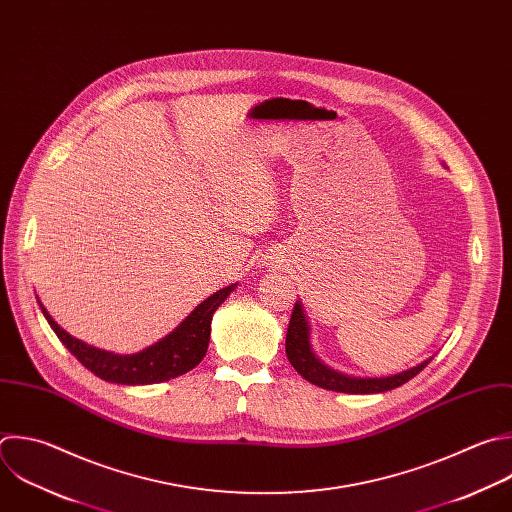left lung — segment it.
I'll list each match as a JSON object with an SVG mask.
<instances>
[{"label": "left lung", "instance_id": "left-lung-1", "mask_svg": "<svg viewBox=\"0 0 512 512\" xmlns=\"http://www.w3.org/2000/svg\"><path fill=\"white\" fill-rule=\"evenodd\" d=\"M285 354L289 364L295 368V372L305 378L307 382L323 388V390H333V392H346V394H378V392H388L394 388H400L414 376H418L430 360L422 362L416 368H410L402 374L390 376V378H350L339 372L329 370L323 366L315 354L311 352L309 346V325L305 319V313L301 309V303H295L289 327H287V337H285Z\"/></svg>", "mask_w": 512, "mask_h": 512}]
</instances>
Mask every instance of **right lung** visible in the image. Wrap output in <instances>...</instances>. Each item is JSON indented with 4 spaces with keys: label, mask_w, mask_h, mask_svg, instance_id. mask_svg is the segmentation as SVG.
<instances>
[{
    "label": "right lung",
    "mask_w": 512,
    "mask_h": 512,
    "mask_svg": "<svg viewBox=\"0 0 512 512\" xmlns=\"http://www.w3.org/2000/svg\"><path fill=\"white\" fill-rule=\"evenodd\" d=\"M235 285H229V287L213 293L173 333H168L166 337L160 339L158 344H154L148 350L138 352L134 356H116V354L86 346L84 342H80V339L68 335L48 315V311L42 305L40 307H42L48 323L60 337V342L70 350V354L84 368H88L98 378H102L106 382H114V384H126V386L156 384V382L179 378L201 364V360L205 358L207 348H209L213 313L229 297V293L235 289Z\"/></svg>",
    "instance_id": "right-lung-1"
}]
</instances>
